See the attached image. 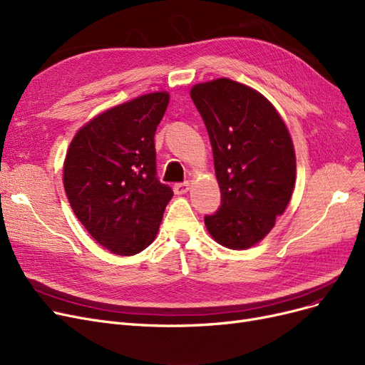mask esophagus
<instances>
[{
  "mask_svg": "<svg viewBox=\"0 0 365 365\" xmlns=\"http://www.w3.org/2000/svg\"><path fill=\"white\" fill-rule=\"evenodd\" d=\"M190 182H183V183H178V185H174V192L178 194V195H183V194H186L187 191H190Z\"/></svg>",
  "mask_w": 365,
  "mask_h": 365,
  "instance_id": "esophagus-1",
  "label": "esophagus"
}]
</instances>
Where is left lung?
I'll use <instances>...</instances> for the list:
<instances>
[{
	"instance_id": "1",
	"label": "left lung",
	"mask_w": 365,
	"mask_h": 365,
	"mask_svg": "<svg viewBox=\"0 0 365 365\" xmlns=\"http://www.w3.org/2000/svg\"><path fill=\"white\" fill-rule=\"evenodd\" d=\"M191 98L206 124L221 206L205 217L210 237L232 250L262 241L285 212L296 185V151L285 121L261 92L221 77Z\"/></svg>"
}]
</instances>
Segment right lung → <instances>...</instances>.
Here are the masks:
<instances>
[{
  "instance_id": "1",
  "label": "right lung",
  "mask_w": 365,
  "mask_h": 365,
  "mask_svg": "<svg viewBox=\"0 0 365 365\" xmlns=\"http://www.w3.org/2000/svg\"><path fill=\"white\" fill-rule=\"evenodd\" d=\"M170 103L150 92L80 127L63 162V186L76 217L113 255L133 256L155 241L173 197L156 178L155 133Z\"/></svg>"
}]
</instances>
